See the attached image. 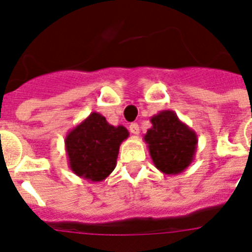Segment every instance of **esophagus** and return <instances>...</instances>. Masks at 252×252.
I'll return each instance as SVG.
<instances>
[{"label": "esophagus", "instance_id": "esophagus-1", "mask_svg": "<svg viewBox=\"0 0 252 252\" xmlns=\"http://www.w3.org/2000/svg\"><path fill=\"white\" fill-rule=\"evenodd\" d=\"M129 132L132 133V134H134V136H137L139 133V126L137 124V123H132L129 126Z\"/></svg>", "mask_w": 252, "mask_h": 252}]
</instances>
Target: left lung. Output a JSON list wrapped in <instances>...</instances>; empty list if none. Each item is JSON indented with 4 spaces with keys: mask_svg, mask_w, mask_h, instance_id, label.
Returning a JSON list of instances; mask_svg holds the SVG:
<instances>
[{
    "mask_svg": "<svg viewBox=\"0 0 252 252\" xmlns=\"http://www.w3.org/2000/svg\"><path fill=\"white\" fill-rule=\"evenodd\" d=\"M152 126L143 139L154 165L164 174H181L191 165L197 149V134L172 110L151 118Z\"/></svg>",
    "mask_w": 252,
    "mask_h": 252,
    "instance_id": "left-lung-1",
    "label": "left lung"
}]
</instances>
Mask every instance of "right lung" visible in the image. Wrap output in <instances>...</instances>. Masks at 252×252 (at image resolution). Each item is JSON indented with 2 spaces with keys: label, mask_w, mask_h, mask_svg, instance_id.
I'll list each match as a JSON object with an SVG mask.
<instances>
[{
  "label": "right lung",
  "mask_w": 252,
  "mask_h": 252,
  "mask_svg": "<svg viewBox=\"0 0 252 252\" xmlns=\"http://www.w3.org/2000/svg\"><path fill=\"white\" fill-rule=\"evenodd\" d=\"M128 137L126 128L111 126L101 114L91 113L66 134L69 168L88 182L106 179L115 169L120 145Z\"/></svg>",
  "instance_id": "1"
}]
</instances>
